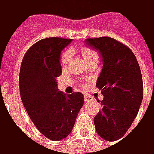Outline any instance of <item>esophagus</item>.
Segmentation results:
<instances>
[{"label": "esophagus", "mask_w": 154, "mask_h": 154, "mask_svg": "<svg viewBox=\"0 0 154 154\" xmlns=\"http://www.w3.org/2000/svg\"><path fill=\"white\" fill-rule=\"evenodd\" d=\"M94 98L92 97H90V96H85V103H90V102H92Z\"/></svg>", "instance_id": "1"}]
</instances>
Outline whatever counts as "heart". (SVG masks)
I'll return each mask as SVG.
<instances>
[{
    "instance_id": "heart-1",
    "label": "heart",
    "mask_w": 154,
    "mask_h": 154,
    "mask_svg": "<svg viewBox=\"0 0 154 154\" xmlns=\"http://www.w3.org/2000/svg\"><path fill=\"white\" fill-rule=\"evenodd\" d=\"M81 52H82V56L84 57L85 61L89 59V58H91L92 57H95V56H98L95 51L91 49L89 47H83L81 50ZM71 56H72V51L70 49L63 51V52L61 55V63H67L70 59Z\"/></svg>"
}]
</instances>
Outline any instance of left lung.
Returning <instances> with one entry per match:
<instances>
[{
	"label": "left lung",
	"mask_w": 154,
	"mask_h": 154,
	"mask_svg": "<svg viewBox=\"0 0 154 154\" xmlns=\"http://www.w3.org/2000/svg\"><path fill=\"white\" fill-rule=\"evenodd\" d=\"M88 46L97 50L103 69L97 81L103 99V109L94 118L97 132L103 139H120L131 127L143 98L140 66L128 46L110 37L88 38Z\"/></svg>",
	"instance_id": "1"
}]
</instances>
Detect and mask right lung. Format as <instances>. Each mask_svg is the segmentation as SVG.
I'll list each match as a JSON object with an SVG mask.
<instances>
[{
	"mask_svg": "<svg viewBox=\"0 0 154 154\" xmlns=\"http://www.w3.org/2000/svg\"><path fill=\"white\" fill-rule=\"evenodd\" d=\"M72 39L50 37L37 41L27 51L19 72L22 102L35 127L48 139L60 141L74 127L84 104V95H66L57 88L62 74L61 51Z\"/></svg>",
	"mask_w": 154,
	"mask_h": 154,
	"instance_id": "right-lung-1",
	"label": "right lung"
}]
</instances>
